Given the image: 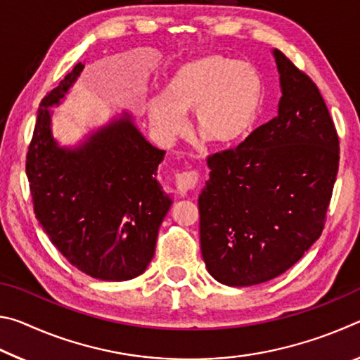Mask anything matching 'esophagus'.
Listing matches in <instances>:
<instances>
[{
    "label": "esophagus",
    "mask_w": 360,
    "mask_h": 360,
    "mask_svg": "<svg viewBox=\"0 0 360 360\" xmlns=\"http://www.w3.org/2000/svg\"><path fill=\"white\" fill-rule=\"evenodd\" d=\"M198 184V173L197 172H182L176 174V188L181 195H187L192 192Z\"/></svg>",
    "instance_id": "obj_1"
}]
</instances>
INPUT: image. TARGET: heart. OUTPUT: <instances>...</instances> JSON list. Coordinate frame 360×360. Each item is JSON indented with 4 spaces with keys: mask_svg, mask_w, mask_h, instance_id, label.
I'll return each instance as SVG.
<instances>
[{
    "mask_svg": "<svg viewBox=\"0 0 360 360\" xmlns=\"http://www.w3.org/2000/svg\"><path fill=\"white\" fill-rule=\"evenodd\" d=\"M265 87L260 72L246 62L208 56L181 65L165 84L163 98H152V130L165 143L187 131L193 111L197 130L216 146H231L249 135L257 120Z\"/></svg>",
    "mask_w": 360,
    "mask_h": 360,
    "instance_id": "1",
    "label": "heart"
}]
</instances>
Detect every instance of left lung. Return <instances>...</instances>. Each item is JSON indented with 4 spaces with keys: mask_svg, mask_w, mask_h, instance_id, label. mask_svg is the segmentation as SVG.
Returning a JSON list of instances; mask_svg holds the SVG:
<instances>
[{
    "mask_svg": "<svg viewBox=\"0 0 360 360\" xmlns=\"http://www.w3.org/2000/svg\"><path fill=\"white\" fill-rule=\"evenodd\" d=\"M278 115L235 149L208 157L198 197L200 246L216 281L260 284L319 238L338 173L340 141L319 89L275 49Z\"/></svg>",
    "mask_w": 360,
    "mask_h": 360,
    "instance_id": "1",
    "label": "left lung"
}]
</instances>
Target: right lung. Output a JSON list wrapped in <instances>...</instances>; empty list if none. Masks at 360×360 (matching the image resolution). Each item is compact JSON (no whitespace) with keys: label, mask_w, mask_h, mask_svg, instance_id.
Listing matches in <instances>:
<instances>
[{"label":"right lung","mask_w":360,"mask_h":360,"mask_svg":"<svg viewBox=\"0 0 360 360\" xmlns=\"http://www.w3.org/2000/svg\"><path fill=\"white\" fill-rule=\"evenodd\" d=\"M82 70L77 63L38 109L27 152L33 210L72 266L101 281H129L150 264L173 203L155 178L165 150L154 148L127 114L75 149L60 148L47 108L60 105Z\"/></svg>","instance_id":"add662e5"}]
</instances>
